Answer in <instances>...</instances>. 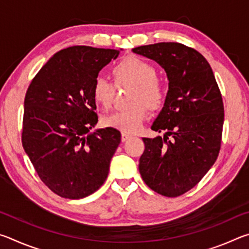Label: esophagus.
I'll use <instances>...</instances> for the list:
<instances>
[{
	"label": "esophagus",
	"mask_w": 249,
	"mask_h": 249,
	"mask_svg": "<svg viewBox=\"0 0 249 249\" xmlns=\"http://www.w3.org/2000/svg\"><path fill=\"white\" fill-rule=\"evenodd\" d=\"M130 137H132V135H129L127 133H122V142H126L127 140H129Z\"/></svg>",
	"instance_id": "1"
}]
</instances>
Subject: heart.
<instances>
[{
    "label": "heart",
    "mask_w": 249,
    "mask_h": 249,
    "mask_svg": "<svg viewBox=\"0 0 249 249\" xmlns=\"http://www.w3.org/2000/svg\"><path fill=\"white\" fill-rule=\"evenodd\" d=\"M112 74L117 87L133 86L129 93V107L116 111L105 117L104 123L108 127L123 133L134 134L141 129L148 117V106L151 109L162 107L167 96V86L161 78L157 77V69L136 56H128L112 67ZM116 88L103 77H96L92 84L94 101L104 108L111 107Z\"/></svg>",
    "instance_id": "obj_1"
}]
</instances>
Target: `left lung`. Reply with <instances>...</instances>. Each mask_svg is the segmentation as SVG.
<instances>
[{"instance_id": "left-lung-1", "label": "left lung", "mask_w": 249, "mask_h": 249, "mask_svg": "<svg viewBox=\"0 0 249 249\" xmlns=\"http://www.w3.org/2000/svg\"><path fill=\"white\" fill-rule=\"evenodd\" d=\"M133 52L157 61L169 79L165 105L151 126L166 134L142 138L140 174L159 195L182 196L200 182L220 153L224 123L220 88L208 60L183 44L158 43Z\"/></svg>"}]
</instances>
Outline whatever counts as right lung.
<instances>
[{
  "label": "right lung",
  "mask_w": 249,
  "mask_h": 249,
  "mask_svg": "<svg viewBox=\"0 0 249 249\" xmlns=\"http://www.w3.org/2000/svg\"><path fill=\"white\" fill-rule=\"evenodd\" d=\"M115 49L72 46L49 59L29 84L24 101L22 144L40 180L65 199H82L107 180L121 142L98 123L92 84L119 56Z\"/></svg>",
  "instance_id": "right-lung-1"
}]
</instances>
